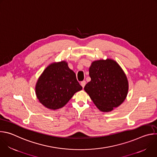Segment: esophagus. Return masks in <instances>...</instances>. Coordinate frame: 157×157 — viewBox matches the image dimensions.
Masks as SVG:
<instances>
[{"label":"esophagus","instance_id":"1","mask_svg":"<svg viewBox=\"0 0 157 157\" xmlns=\"http://www.w3.org/2000/svg\"><path fill=\"white\" fill-rule=\"evenodd\" d=\"M86 84V82L85 81H81V86H82L83 88H84V87L85 86Z\"/></svg>","mask_w":157,"mask_h":157}]
</instances>
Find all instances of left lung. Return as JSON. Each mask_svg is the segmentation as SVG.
I'll use <instances>...</instances> for the list:
<instances>
[{
	"mask_svg": "<svg viewBox=\"0 0 157 157\" xmlns=\"http://www.w3.org/2000/svg\"><path fill=\"white\" fill-rule=\"evenodd\" d=\"M89 76L91 80L86 84L84 90L100 110H113L125 99L128 81L116 61L107 59L93 62Z\"/></svg>",
	"mask_w": 157,
	"mask_h": 157,
	"instance_id": "1",
	"label": "left lung"
}]
</instances>
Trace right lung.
I'll return each mask as SVG.
<instances>
[{
    "instance_id": "add662e5",
    "label": "right lung",
    "mask_w": 157,
    "mask_h": 157,
    "mask_svg": "<svg viewBox=\"0 0 157 157\" xmlns=\"http://www.w3.org/2000/svg\"><path fill=\"white\" fill-rule=\"evenodd\" d=\"M82 86L65 61L52 63L44 70L35 87L39 101L50 109L63 107Z\"/></svg>"
}]
</instances>
